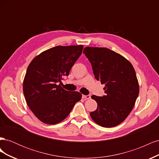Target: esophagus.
Returning <instances> with one entry per match:
<instances>
[{"instance_id": "esophagus-1", "label": "esophagus", "mask_w": 159, "mask_h": 159, "mask_svg": "<svg viewBox=\"0 0 159 159\" xmlns=\"http://www.w3.org/2000/svg\"><path fill=\"white\" fill-rule=\"evenodd\" d=\"M91 98V96L89 95H82V98L84 99H89Z\"/></svg>"}]
</instances>
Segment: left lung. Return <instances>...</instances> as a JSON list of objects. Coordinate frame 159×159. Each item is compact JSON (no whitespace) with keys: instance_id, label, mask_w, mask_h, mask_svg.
I'll return each mask as SVG.
<instances>
[{"instance_id":"obj_1","label":"left lung","mask_w":159,"mask_h":159,"mask_svg":"<svg viewBox=\"0 0 159 159\" xmlns=\"http://www.w3.org/2000/svg\"><path fill=\"white\" fill-rule=\"evenodd\" d=\"M83 53L91 62L95 79L105 84L106 93L91 96L98 108L90 116L102 127L117 126L128 117L139 95L135 71L125 57L106 48L85 47Z\"/></svg>"}]
</instances>
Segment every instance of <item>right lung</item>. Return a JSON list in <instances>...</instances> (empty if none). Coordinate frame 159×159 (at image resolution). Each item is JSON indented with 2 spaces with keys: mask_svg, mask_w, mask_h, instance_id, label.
<instances>
[{
  "mask_svg": "<svg viewBox=\"0 0 159 159\" xmlns=\"http://www.w3.org/2000/svg\"><path fill=\"white\" fill-rule=\"evenodd\" d=\"M84 46H57L42 52L28 66L23 81V92L28 106L42 122L57 124L68 116L81 99L78 91L61 87L64 75L81 56Z\"/></svg>",
  "mask_w": 159,
  "mask_h": 159,
  "instance_id": "1",
  "label": "right lung"
}]
</instances>
